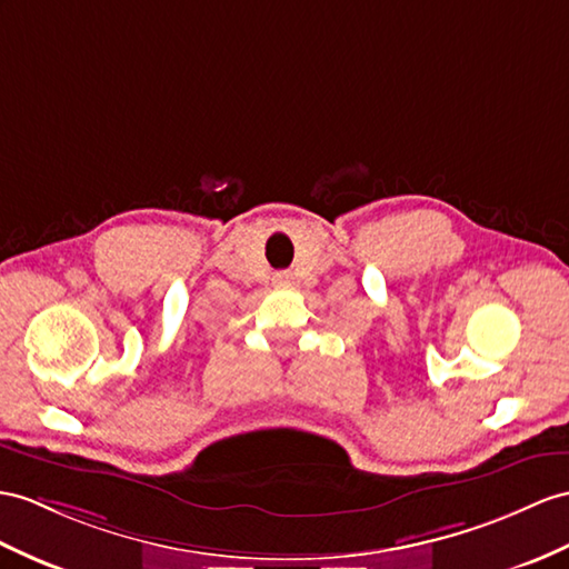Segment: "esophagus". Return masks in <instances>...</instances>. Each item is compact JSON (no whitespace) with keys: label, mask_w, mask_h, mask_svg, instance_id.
<instances>
[{"label":"esophagus","mask_w":569,"mask_h":569,"mask_svg":"<svg viewBox=\"0 0 569 569\" xmlns=\"http://www.w3.org/2000/svg\"><path fill=\"white\" fill-rule=\"evenodd\" d=\"M289 282V274L287 272H277L274 274V284H287Z\"/></svg>","instance_id":"1"}]
</instances>
